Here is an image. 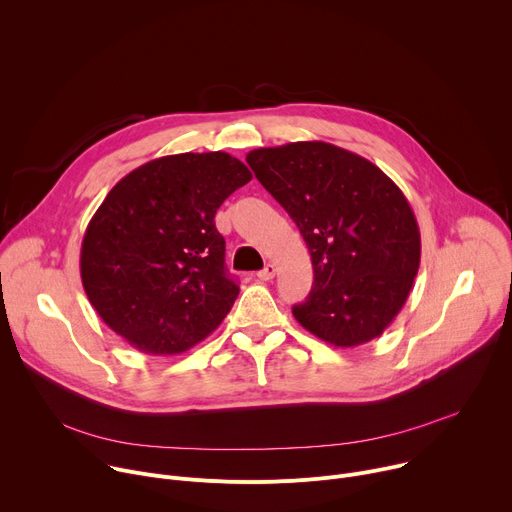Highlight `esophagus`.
Wrapping results in <instances>:
<instances>
[{
	"mask_svg": "<svg viewBox=\"0 0 512 512\" xmlns=\"http://www.w3.org/2000/svg\"><path fill=\"white\" fill-rule=\"evenodd\" d=\"M257 277H259L261 281H271V279L275 277V265H273V263H267V265L257 273Z\"/></svg>",
	"mask_w": 512,
	"mask_h": 512,
	"instance_id": "obj_1",
	"label": "esophagus"
}]
</instances>
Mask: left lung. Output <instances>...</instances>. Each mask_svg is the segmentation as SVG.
Returning <instances> with one entry per match:
<instances>
[{
	"instance_id": "left-lung-1",
	"label": "left lung",
	"mask_w": 512,
	"mask_h": 512,
	"mask_svg": "<svg viewBox=\"0 0 512 512\" xmlns=\"http://www.w3.org/2000/svg\"><path fill=\"white\" fill-rule=\"evenodd\" d=\"M247 164L310 249L314 283L291 308L296 320L340 348L381 336L401 312L421 257L399 186L373 162L324 141L259 148Z\"/></svg>"
}]
</instances>
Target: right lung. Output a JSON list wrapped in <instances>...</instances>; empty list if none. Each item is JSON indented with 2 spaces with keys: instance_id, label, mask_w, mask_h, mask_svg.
I'll use <instances>...</instances> for the list:
<instances>
[{
  "instance_id": "add662e5",
  "label": "right lung",
  "mask_w": 512,
  "mask_h": 512,
  "mask_svg": "<svg viewBox=\"0 0 512 512\" xmlns=\"http://www.w3.org/2000/svg\"><path fill=\"white\" fill-rule=\"evenodd\" d=\"M251 180L225 152L152 160L121 178L81 247L85 294L103 322L145 354H180L231 312L239 285L225 267L214 214Z\"/></svg>"
}]
</instances>
